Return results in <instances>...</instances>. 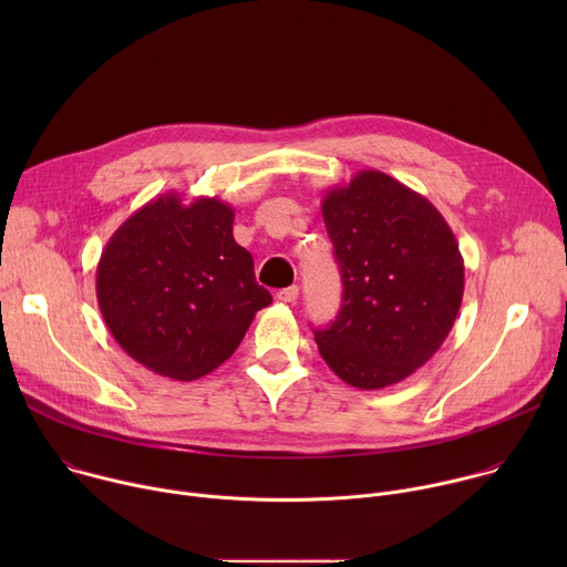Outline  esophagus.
<instances>
[{
	"instance_id": "obj_1",
	"label": "esophagus",
	"mask_w": 567,
	"mask_h": 567,
	"mask_svg": "<svg viewBox=\"0 0 567 567\" xmlns=\"http://www.w3.org/2000/svg\"><path fill=\"white\" fill-rule=\"evenodd\" d=\"M298 296H300V289H298V285H291V287H287V289H280L278 291V300L280 302H296L298 300Z\"/></svg>"
}]
</instances>
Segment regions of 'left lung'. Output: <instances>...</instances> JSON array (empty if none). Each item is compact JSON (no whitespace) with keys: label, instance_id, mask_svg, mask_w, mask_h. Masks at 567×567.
Masks as SVG:
<instances>
[{"label":"left lung","instance_id":"8db88e82","mask_svg":"<svg viewBox=\"0 0 567 567\" xmlns=\"http://www.w3.org/2000/svg\"><path fill=\"white\" fill-rule=\"evenodd\" d=\"M343 305L316 330L320 357L346 383L379 390L411 377L449 337L464 293V260L442 213L379 171H359L320 204Z\"/></svg>","mask_w":567,"mask_h":567}]
</instances>
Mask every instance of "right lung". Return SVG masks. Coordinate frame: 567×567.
<instances>
[{
  "mask_svg": "<svg viewBox=\"0 0 567 567\" xmlns=\"http://www.w3.org/2000/svg\"><path fill=\"white\" fill-rule=\"evenodd\" d=\"M235 213L217 197L158 195L110 237L96 298L116 343L147 370L195 381L245 339L271 293L233 237Z\"/></svg>",
  "mask_w": 567,
  "mask_h": 567,
  "instance_id": "right-lung-1",
  "label": "right lung"
}]
</instances>
